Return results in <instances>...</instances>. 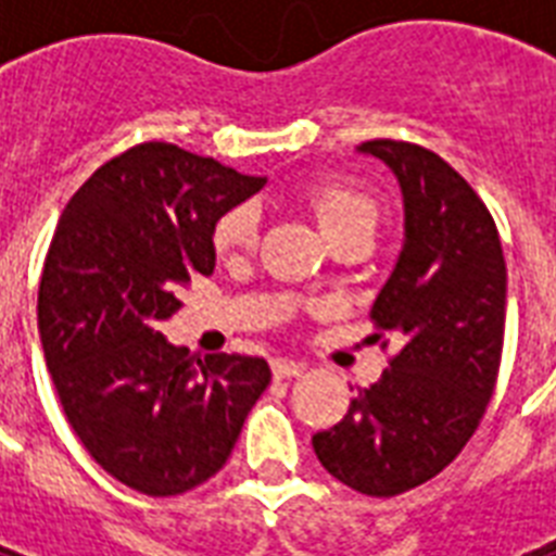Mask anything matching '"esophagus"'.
Segmentation results:
<instances>
[{"label":"esophagus","instance_id":"obj_1","mask_svg":"<svg viewBox=\"0 0 556 556\" xmlns=\"http://www.w3.org/2000/svg\"><path fill=\"white\" fill-rule=\"evenodd\" d=\"M270 371H274V378H296V375H303L305 366L300 361H288V357H274L270 361Z\"/></svg>","mask_w":556,"mask_h":556}]
</instances>
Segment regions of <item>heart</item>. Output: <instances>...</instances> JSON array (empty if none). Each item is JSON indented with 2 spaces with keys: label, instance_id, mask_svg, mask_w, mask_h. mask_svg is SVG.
I'll list each match as a JSON object with an SVG mask.
<instances>
[{
  "label": "heart",
  "instance_id": "1",
  "mask_svg": "<svg viewBox=\"0 0 556 556\" xmlns=\"http://www.w3.org/2000/svg\"><path fill=\"white\" fill-rule=\"evenodd\" d=\"M305 207L323 230L329 242H338L340 236L357 233V230H369L375 233L380 222L378 201L371 199L369 192L357 190L352 185H323L314 187L305 195ZM260 236V218L256 210L242 204L233 207L230 213L218 218L216 230H213V244L218 253L233 256V253L251 251Z\"/></svg>",
  "mask_w": 556,
  "mask_h": 556
}]
</instances>
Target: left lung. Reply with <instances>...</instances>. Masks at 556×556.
<instances>
[{
	"label": "left lung",
	"instance_id": "left-lung-1",
	"mask_svg": "<svg viewBox=\"0 0 556 556\" xmlns=\"http://www.w3.org/2000/svg\"><path fill=\"white\" fill-rule=\"evenodd\" d=\"M404 199V244L371 305L401 349L375 387L312 439L320 465L366 496H395L462 453L493 395L508 274L491 213L435 152L366 141Z\"/></svg>",
	"mask_w": 556,
	"mask_h": 556
}]
</instances>
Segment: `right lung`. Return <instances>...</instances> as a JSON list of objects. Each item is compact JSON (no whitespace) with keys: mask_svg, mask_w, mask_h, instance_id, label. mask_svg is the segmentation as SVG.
<instances>
[{"mask_svg":"<svg viewBox=\"0 0 556 556\" xmlns=\"http://www.w3.org/2000/svg\"><path fill=\"white\" fill-rule=\"evenodd\" d=\"M268 185L173 143L106 161L65 204L39 282L37 326L63 413L109 476L178 496L230 458L270 383L262 357L173 346L159 326L216 268L218 218Z\"/></svg>","mask_w":556,"mask_h":556,"instance_id":"right-lung-1","label":"right lung"}]
</instances>
